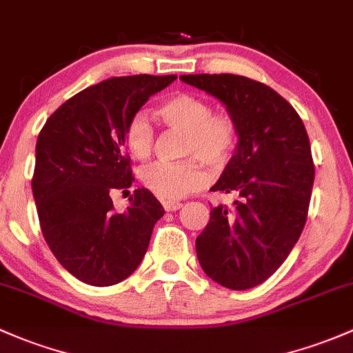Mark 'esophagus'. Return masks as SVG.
<instances>
[{
  "mask_svg": "<svg viewBox=\"0 0 353 353\" xmlns=\"http://www.w3.org/2000/svg\"><path fill=\"white\" fill-rule=\"evenodd\" d=\"M162 206H164L165 211H177L183 206V203L174 201V199H167V201H162Z\"/></svg>",
  "mask_w": 353,
  "mask_h": 353,
  "instance_id": "esophagus-1",
  "label": "esophagus"
}]
</instances>
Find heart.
I'll list each match as a JSON object with an SVG mask.
<instances>
[{
    "mask_svg": "<svg viewBox=\"0 0 353 353\" xmlns=\"http://www.w3.org/2000/svg\"><path fill=\"white\" fill-rule=\"evenodd\" d=\"M157 117L167 128L183 132V162H155L140 174L143 188L161 199H179L206 186L203 162L220 170L232 161L239 143V127L232 114L214 111L205 98L179 92L157 106ZM128 154L145 161L154 150L155 132L143 111L130 117L123 130Z\"/></svg>",
    "mask_w": 353,
    "mask_h": 353,
    "instance_id": "1",
    "label": "heart"
}]
</instances>
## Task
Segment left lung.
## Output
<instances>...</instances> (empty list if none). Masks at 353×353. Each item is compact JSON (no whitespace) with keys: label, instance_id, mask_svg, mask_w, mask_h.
Instances as JSON below:
<instances>
[{"label":"left lung","instance_id":"8db88e82","mask_svg":"<svg viewBox=\"0 0 353 353\" xmlns=\"http://www.w3.org/2000/svg\"><path fill=\"white\" fill-rule=\"evenodd\" d=\"M184 83L220 99L239 127V147L211 191L235 198L211 210L196 239L210 279L235 291L269 279L307 218L314 164L296 110L264 83L235 74H189Z\"/></svg>","mask_w":353,"mask_h":353}]
</instances>
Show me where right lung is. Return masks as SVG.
<instances>
[{
  "instance_id": "add662e5",
  "label": "right lung",
  "mask_w": 353,
  "mask_h": 353,
  "mask_svg": "<svg viewBox=\"0 0 353 353\" xmlns=\"http://www.w3.org/2000/svg\"><path fill=\"white\" fill-rule=\"evenodd\" d=\"M177 76L111 77L59 106L40 130L32 191L43 239L61 265L83 283L113 285L145 255L161 203L135 189L125 213L111 196L135 181L123 130L155 92Z\"/></svg>"
}]
</instances>
